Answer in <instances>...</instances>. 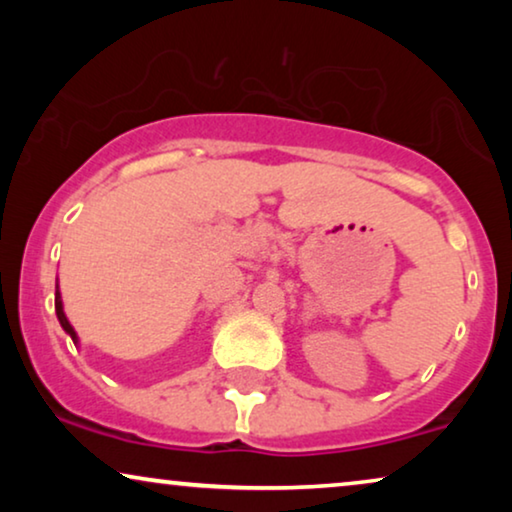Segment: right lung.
<instances>
[{
    "instance_id": "obj_1",
    "label": "right lung",
    "mask_w": 512,
    "mask_h": 512,
    "mask_svg": "<svg viewBox=\"0 0 512 512\" xmlns=\"http://www.w3.org/2000/svg\"><path fill=\"white\" fill-rule=\"evenodd\" d=\"M55 314H58L60 326L65 328V331H67L69 335H72V340H74V345H76V333H74V328H72V324H69V321H67L65 312H62V300H60V293H55Z\"/></svg>"
}]
</instances>
